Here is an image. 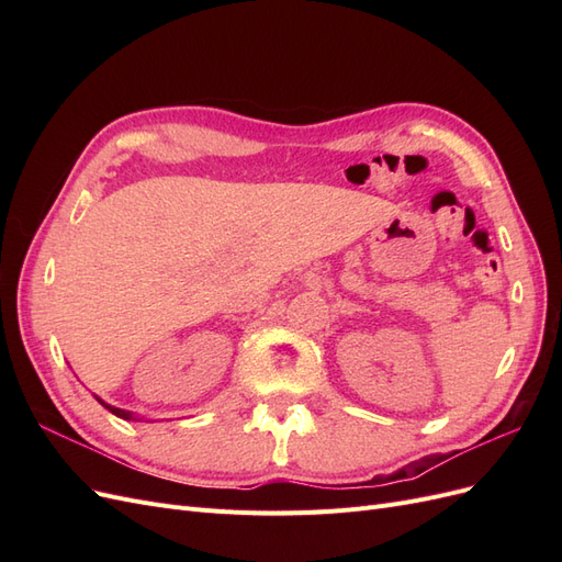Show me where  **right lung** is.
<instances>
[{"label":"right lung","instance_id":"1","mask_svg":"<svg viewBox=\"0 0 562 562\" xmlns=\"http://www.w3.org/2000/svg\"><path fill=\"white\" fill-rule=\"evenodd\" d=\"M98 403H100V405H103V407H108V411H110L112 415H116V417H122V419H133V415H131V413H126V411H122V407H114V405H108L105 401H100V398H98Z\"/></svg>","mask_w":562,"mask_h":562}]
</instances>
